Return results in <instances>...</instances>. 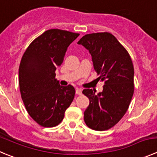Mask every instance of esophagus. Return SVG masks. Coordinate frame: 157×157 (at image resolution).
<instances>
[{
  "mask_svg": "<svg viewBox=\"0 0 157 157\" xmlns=\"http://www.w3.org/2000/svg\"><path fill=\"white\" fill-rule=\"evenodd\" d=\"M76 94L78 95L82 94V90L80 88H76Z\"/></svg>",
  "mask_w": 157,
  "mask_h": 157,
  "instance_id": "1",
  "label": "esophagus"
}]
</instances>
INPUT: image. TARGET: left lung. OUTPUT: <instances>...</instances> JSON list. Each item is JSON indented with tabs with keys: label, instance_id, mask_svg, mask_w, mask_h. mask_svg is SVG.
Instances as JSON below:
<instances>
[{
	"label": "left lung",
	"instance_id": "1",
	"mask_svg": "<svg viewBox=\"0 0 157 157\" xmlns=\"http://www.w3.org/2000/svg\"><path fill=\"white\" fill-rule=\"evenodd\" d=\"M77 44L91 55L94 68L104 82L98 94L92 89L83 94L90 100L83 113L86 125L96 131L108 130L116 125L128 110L134 93V67L126 49L109 32L87 34Z\"/></svg>",
	"mask_w": 157,
	"mask_h": 157
}]
</instances>
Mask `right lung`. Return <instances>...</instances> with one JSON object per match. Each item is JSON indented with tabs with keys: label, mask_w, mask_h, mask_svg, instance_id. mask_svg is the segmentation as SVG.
<instances>
[{
	"label": "right lung",
	"mask_w": 157,
	"mask_h": 157,
	"mask_svg": "<svg viewBox=\"0 0 157 157\" xmlns=\"http://www.w3.org/2000/svg\"><path fill=\"white\" fill-rule=\"evenodd\" d=\"M79 35L60 29L45 31L21 58L18 71L21 99L29 115L43 127L59 125L74 98V87L59 85L55 71Z\"/></svg>",
	"instance_id": "right-lung-1"
}]
</instances>
